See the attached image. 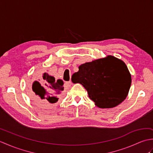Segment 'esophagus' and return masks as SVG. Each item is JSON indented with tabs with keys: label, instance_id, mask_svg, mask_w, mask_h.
<instances>
[{
	"label": "esophagus",
	"instance_id": "34e87169",
	"mask_svg": "<svg viewBox=\"0 0 153 153\" xmlns=\"http://www.w3.org/2000/svg\"><path fill=\"white\" fill-rule=\"evenodd\" d=\"M71 85V81H69V82H67L64 83V87H69Z\"/></svg>",
	"mask_w": 153,
	"mask_h": 153
}]
</instances>
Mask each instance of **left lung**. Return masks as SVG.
I'll use <instances>...</instances> for the list:
<instances>
[{"mask_svg":"<svg viewBox=\"0 0 153 153\" xmlns=\"http://www.w3.org/2000/svg\"><path fill=\"white\" fill-rule=\"evenodd\" d=\"M71 81L82 84L97 106L111 108L126 99L131 77L122 60L108 55L80 65L79 71L71 76Z\"/></svg>","mask_w":153,"mask_h":153,"instance_id":"8db88e82","label":"left lung"}]
</instances>
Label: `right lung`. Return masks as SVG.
Returning a JSON list of instances; mask_svg holds the SVG:
<instances>
[{"instance_id": "right-lung-1", "label": "right lung", "mask_w": 153, "mask_h": 153, "mask_svg": "<svg viewBox=\"0 0 153 153\" xmlns=\"http://www.w3.org/2000/svg\"><path fill=\"white\" fill-rule=\"evenodd\" d=\"M34 77L37 81H35L30 89V96L33 101L44 108H50L56 105L64 91L63 81H55L54 77L47 73L42 74L39 70L35 72Z\"/></svg>"}]
</instances>
